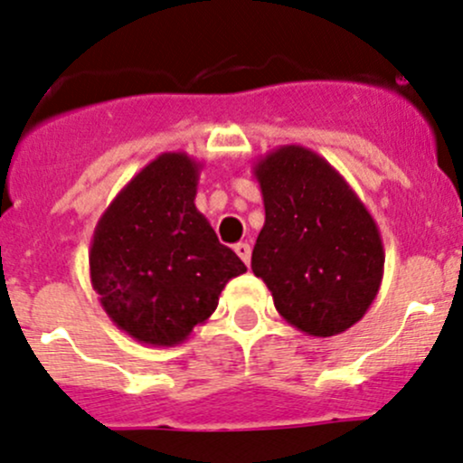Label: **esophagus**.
<instances>
[{"instance_id": "obj_1", "label": "esophagus", "mask_w": 463, "mask_h": 463, "mask_svg": "<svg viewBox=\"0 0 463 463\" xmlns=\"http://www.w3.org/2000/svg\"><path fill=\"white\" fill-rule=\"evenodd\" d=\"M233 251L238 253V258H241V260L245 262V265H250V260H251V247L247 245V242H238V245L233 247Z\"/></svg>"}]
</instances>
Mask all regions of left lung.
Segmentation results:
<instances>
[{"label":"left lung","instance_id":"left-lung-1","mask_svg":"<svg viewBox=\"0 0 463 463\" xmlns=\"http://www.w3.org/2000/svg\"><path fill=\"white\" fill-rule=\"evenodd\" d=\"M265 225L251 269L278 313L298 331L331 337L369 311L384 276L375 221L342 174L320 154L280 146L253 165Z\"/></svg>","mask_w":463,"mask_h":463}]
</instances>
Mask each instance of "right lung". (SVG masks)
<instances>
[{"mask_svg": "<svg viewBox=\"0 0 463 463\" xmlns=\"http://www.w3.org/2000/svg\"><path fill=\"white\" fill-rule=\"evenodd\" d=\"M201 163L165 152L147 163L99 218L90 280L103 311L137 342L176 346L216 311L247 271L194 205Z\"/></svg>", "mask_w": 463, "mask_h": 463, "instance_id": "add662e5", "label": "right lung"}]
</instances>
